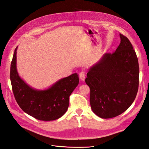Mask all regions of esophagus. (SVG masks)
<instances>
[{
  "label": "esophagus",
  "mask_w": 149,
  "mask_h": 149,
  "mask_svg": "<svg viewBox=\"0 0 149 149\" xmlns=\"http://www.w3.org/2000/svg\"><path fill=\"white\" fill-rule=\"evenodd\" d=\"M79 78L80 79L84 81V79H85V73L84 71H81V73H79Z\"/></svg>",
  "instance_id": "1"
}]
</instances>
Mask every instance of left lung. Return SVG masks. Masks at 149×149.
<instances>
[{"label": "left lung", "instance_id": "left-lung-1", "mask_svg": "<svg viewBox=\"0 0 149 149\" xmlns=\"http://www.w3.org/2000/svg\"><path fill=\"white\" fill-rule=\"evenodd\" d=\"M119 36L120 43L116 52L103 55L89 69L85 79L90 88L91 109L102 119L123 113L138 91L139 66L136 52L127 37Z\"/></svg>", "mask_w": 149, "mask_h": 149}]
</instances>
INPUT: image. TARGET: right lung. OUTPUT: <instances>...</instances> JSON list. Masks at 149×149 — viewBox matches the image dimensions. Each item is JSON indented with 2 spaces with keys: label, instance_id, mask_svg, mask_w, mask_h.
<instances>
[{
  "label": "right lung",
  "instance_id": "obj_1",
  "mask_svg": "<svg viewBox=\"0 0 149 149\" xmlns=\"http://www.w3.org/2000/svg\"><path fill=\"white\" fill-rule=\"evenodd\" d=\"M15 48L10 65V78L15 100L25 113L40 120H53L66 112L69 97L79 83L77 73L62 78L51 87L38 90L30 87L22 79L17 70Z\"/></svg>",
  "mask_w": 149,
  "mask_h": 149
}]
</instances>
